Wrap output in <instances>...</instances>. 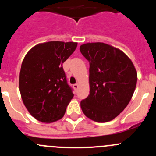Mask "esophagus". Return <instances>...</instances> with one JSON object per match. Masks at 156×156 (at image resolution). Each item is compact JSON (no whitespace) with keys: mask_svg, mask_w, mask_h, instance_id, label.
Instances as JSON below:
<instances>
[{"mask_svg":"<svg viewBox=\"0 0 156 156\" xmlns=\"http://www.w3.org/2000/svg\"><path fill=\"white\" fill-rule=\"evenodd\" d=\"M73 87H74V89L75 90H77V89H78V84H73Z\"/></svg>","mask_w":156,"mask_h":156,"instance_id":"34e87169","label":"esophagus"}]
</instances>
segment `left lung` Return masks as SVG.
I'll use <instances>...</instances> for the list:
<instances>
[{"instance_id": "obj_1", "label": "left lung", "mask_w": 156, "mask_h": 156, "mask_svg": "<svg viewBox=\"0 0 156 156\" xmlns=\"http://www.w3.org/2000/svg\"><path fill=\"white\" fill-rule=\"evenodd\" d=\"M80 51L90 63V94L81 109L94 122L112 121L131 100L137 81L134 66L122 50L104 43L84 44Z\"/></svg>"}]
</instances>
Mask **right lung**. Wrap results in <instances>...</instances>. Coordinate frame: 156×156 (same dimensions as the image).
I'll use <instances>...</instances> for the list:
<instances>
[{
	"mask_svg": "<svg viewBox=\"0 0 156 156\" xmlns=\"http://www.w3.org/2000/svg\"><path fill=\"white\" fill-rule=\"evenodd\" d=\"M77 45L75 42L49 41L34 46L25 56L20 91L25 106L37 120L50 123L63 117L74 94L62 63Z\"/></svg>",
	"mask_w": 156,
	"mask_h": 156,
	"instance_id": "add662e5",
	"label": "right lung"
}]
</instances>
